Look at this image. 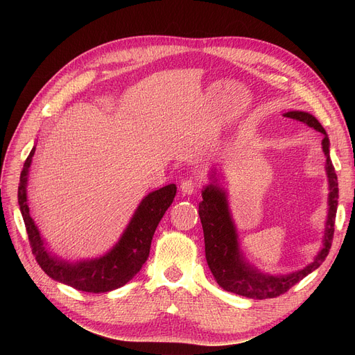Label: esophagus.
<instances>
[{"mask_svg": "<svg viewBox=\"0 0 355 355\" xmlns=\"http://www.w3.org/2000/svg\"><path fill=\"white\" fill-rule=\"evenodd\" d=\"M197 187H198V184H197V181L196 180H184L182 182H181V185H180V189H181V193L184 194V196H191V194H194L196 191H197Z\"/></svg>", "mask_w": 355, "mask_h": 355, "instance_id": "esophagus-1", "label": "esophagus"}]
</instances>
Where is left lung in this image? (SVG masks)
Here are the masks:
<instances>
[{"mask_svg": "<svg viewBox=\"0 0 355 355\" xmlns=\"http://www.w3.org/2000/svg\"><path fill=\"white\" fill-rule=\"evenodd\" d=\"M284 116L296 119L313 128L324 135L322 151L327 158V175L329 182L328 196V218L322 240V249L316 254L313 262L301 270L288 275H266L248 263L239 248V239L234 221L232 218L226 191L217 185L216 171H213L210 180L211 184L202 189V201L198 204V214L204 232V245H206V259L209 268L217 281V284L227 292L241 295L252 300H268L288 292L305 276L315 269H318L329 253L335 216L338 206V180L335 174L332 161L329 158V139L322 125L308 112L291 110Z\"/></svg>", "mask_w": 355, "mask_h": 355, "instance_id": "left-lung-1", "label": "left lung"}]
</instances>
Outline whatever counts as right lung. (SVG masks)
<instances>
[{"mask_svg": "<svg viewBox=\"0 0 355 355\" xmlns=\"http://www.w3.org/2000/svg\"><path fill=\"white\" fill-rule=\"evenodd\" d=\"M34 151L35 146L27 157L20 175L18 206H20L30 246L37 263L54 281L83 292L103 293L128 284L146 262L158 223L175 197V184H168L159 190L149 193L139 202L137 211L130 218L119 241L106 254L102 257L70 263L47 252L40 232L30 216L27 201V180Z\"/></svg>", "mask_w": 355, "mask_h": 355, "instance_id": "obj_1", "label": "right lung"}]
</instances>
